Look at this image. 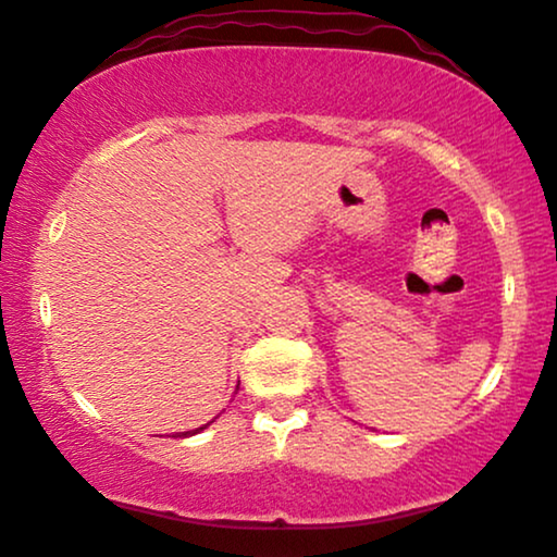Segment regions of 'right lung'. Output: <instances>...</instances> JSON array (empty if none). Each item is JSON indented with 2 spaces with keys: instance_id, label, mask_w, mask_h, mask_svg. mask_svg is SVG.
<instances>
[{
  "instance_id": "add662e5",
  "label": "right lung",
  "mask_w": 557,
  "mask_h": 557,
  "mask_svg": "<svg viewBox=\"0 0 557 557\" xmlns=\"http://www.w3.org/2000/svg\"><path fill=\"white\" fill-rule=\"evenodd\" d=\"M237 388H239V386H237ZM209 424H214V419H211ZM209 424H203V426H199V429H191V432H176V434H174V438H186V436H194V434H199V432H203V429H207Z\"/></svg>"
}]
</instances>
